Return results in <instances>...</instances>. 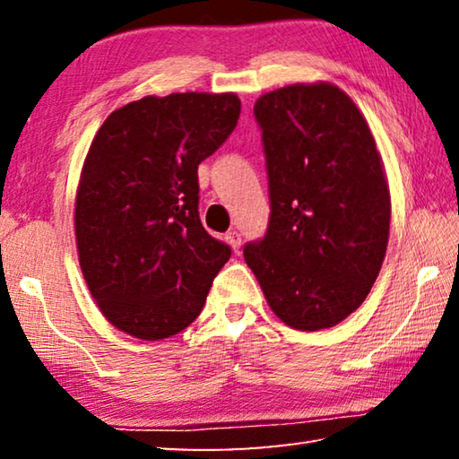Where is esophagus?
Returning <instances> with one entry per match:
<instances>
[{
	"label": "esophagus",
	"mask_w": 459,
	"mask_h": 459,
	"mask_svg": "<svg viewBox=\"0 0 459 459\" xmlns=\"http://www.w3.org/2000/svg\"><path fill=\"white\" fill-rule=\"evenodd\" d=\"M224 238H227V243L230 245L232 251L238 253V248H240V235H238V232L232 230V232H229V235L224 237Z\"/></svg>",
	"instance_id": "esophagus-1"
}]
</instances>
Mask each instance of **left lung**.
<instances>
[{
	"instance_id": "left-lung-1",
	"label": "left lung",
	"mask_w": 459,
	"mask_h": 459,
	"mask_svg": "<svg viewBox=\"0 0 459 459\" xmlns=\"http://www.w3.org/2000/svg\"><path fill=\"white\" fill-rule=\"evenodd\" d=\"M271 216L245 247L273 314L316 332L359 309L383 265L391 194L383 158L354 100L332 82H295L255 103Z\"/></svg>"
}]
</instances>
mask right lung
<instances>
[{
	"instance_id": "1",
	"label": "right lung",
	"mask_w": 459,
	"mask_h": 459,
	"mask_svg": "<svg viewBox=\"0 0 459 459\" xmlns=\"http://www.w3.org/2000/svg\"><path fill=\"white\" fill-rule=\"evenodd\" d=\"M235 92L123 105L99 127L74 202L84 281L108 324L164 340L196 320L230 257L198 216V166L237 127Z\"/></svg>"
}]
</instances>
